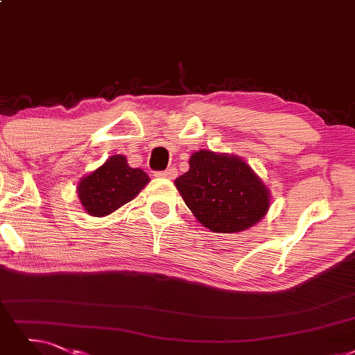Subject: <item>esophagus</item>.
I'll return each mask as SVG.
<instances>
[{"label": "esophagus", "mask_w": 355, "mask_h": 355, "mask_svg": "<svg viewBox=\"0 0 355 355\" xmlns=\"http://www.w3.org/2000/svg\"><path fill=\"white\" fill-rule=\"evenodd\" d=\"M155 176L166 178V179H175L178 176V170H176V167H168L166 170H162V172H155Z\"/></svg>", "instance_id": "obj_1"}]
</instances>
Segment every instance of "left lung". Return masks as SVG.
Wrapping results in <instances>:
<instances>
[{"instance_id":"1","label":"left lung","mask_w":355,"mask_h":355,"mask_svg":"<svg viewBox=\"0 0 355 355\" xmlns=\"http://www.w3.org/2000/svg\"><path fill=\"white\" fill-rule=\"evenodd\" d=\"M175 185L198 221L216 233L246 230L269 208L266 187L236 155L196 151Z\"/></svg>"}]
</instances>
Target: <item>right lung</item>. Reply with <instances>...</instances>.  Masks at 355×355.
Here are the masks:
<instances>
[{
	"label": "right lung",
	"mask_w": 355,
	"mask_h": 355,
	"mask_svg": "<svg viewBox=\"0 0 355 355\" xmlns=\"http://www.w3.org/2000/svg\"><path fill=\"white\" fill-rule=\"evenodd\" d=\"M148 180L144 170L130 167L123 155L116 154L81 179L78 198L90 216L105 217L132 201Z\"/></svg>",
	"instance_id": "obj_1"
}]
</instances>
